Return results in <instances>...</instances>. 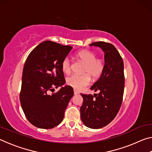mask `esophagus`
I'll list each match as a JSON object with an SVG mask.
<instances>
[{
	"instance_id": "esophagus-1",
	"label": "esophagus",
	"mask_w": 152,
	"mask_h": 152,
	"mask_svg": "<svg viewBox=\"0 0 152 152\" xmlns=\"http://www.w3.org/2000/svg\"><path fill=\"white\" fill-rule=\"evenodd\" d=\"M74 95H76V94H78V92L76 91V90H74Z\"/></svg>"
}]
</instances>
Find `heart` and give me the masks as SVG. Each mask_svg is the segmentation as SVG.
Listing matches in <instances>:
<instances>
[{
  "mask_svg": "<svg viewBox=\"0 0 152 152\" xmlns=\"http://www.w3.org/2000/svg\"><path fill=\"white\" fill-rule=\"evenodd\" d=\"M79 60L85 64L84 66L83 75L74 74L66 80L67 84L76 90H81L88 86L91 82V75L96 79L101 75L104 68L102 60L96 58V54L91 50H82L78 53ZM61 70L65 74H70L72 70V62L69 57H66L61 62Z\"/></svg>",
  "mask_w": 152,
  "mask_h": 152,
  "instance_id": "1",
  "label": "heart"
}]
</instances>
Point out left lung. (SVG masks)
<instances>
[{"mask_svg": "<svg viewBox=\"0 0 152 152\" xmlns=\"http://www.w3.org/2000/svg\"><path fill=\"white\" fill-rule=\"evenodd\" d=\"M102 49L104 53V68L99 79L91 87L99 94H82L81 120L91 129H100L114 119L122 103L124 92V64L113 45L99 42L90 44Z\"/></svg>", "mask_w": 152, "mask_h": 152, "instance_id": "obj_1", "label": "left lung"}]
</instances>
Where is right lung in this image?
<instances>
[{"label":"right lung","instance_id":"obj_1","mask_svg":"<svg viewBox=\"0 0 152 152\" xmlns=\"http://www.w3.org/2000/svg\"><path fill=\"white\" fill-rule=\"evenodd\" d=\"M72 47L45 41L31 51L25 61L20 101L28 121L35 127L51 129L62 121L73 96L72 87L65 85L61 62ZM61 87L54 94L50 91Z\"/></svg>","mask_w":152,"mask_h":152}]
</instances>
